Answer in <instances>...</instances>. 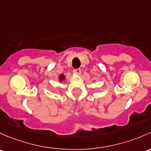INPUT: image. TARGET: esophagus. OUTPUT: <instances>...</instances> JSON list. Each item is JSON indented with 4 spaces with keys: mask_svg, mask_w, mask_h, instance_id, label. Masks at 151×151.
Here are the masks:
<instances>
[{
    "mask_svg": "<svg viewBox=\"0 0 151 151\" xmlns=\"http://www.w3.org/2000/svg\"><path fill=\"white\" fill-rule=\"evenodd\" d=\"M73 73L76 75H80L81 73V69H74L73 70Z\"/></svg>",
    "mask_w": 151,
    "mask_h": 151,
    "instance_id": "esophagus-1",
    "label": "esophagus"
}]
</instances>
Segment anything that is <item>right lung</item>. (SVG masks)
<instances>
[{
	"label": "right lung",
	"instance_id": "right-lung-1",
	"mask_svg": "<svg viewBox=\"0 0 151 151\" xmlns=\"http://www.w3.org/2000/svg\"><path fill=\"white\" fill-rule=\"evenodd\" d=\"M58 78H59V81H60V82H63V81H65L66 77H65V76L64 75V74H61V75L59 76Z\"/></svg>",
	"mask_w": 151,
	"mask_h": 151
}]
</instances>
